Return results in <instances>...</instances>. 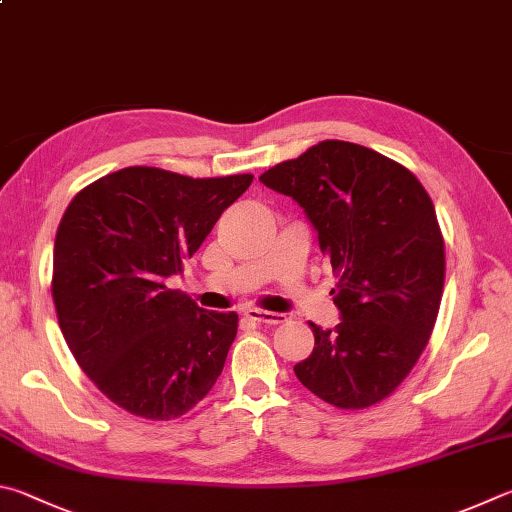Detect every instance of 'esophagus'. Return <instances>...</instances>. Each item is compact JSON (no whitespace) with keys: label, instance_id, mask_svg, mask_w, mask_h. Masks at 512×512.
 <instances>
[{"label":"esophagus","instance_id":"esophagus-1","mask_svg":"<svg viewBox=\"0 0 512 512\" xmlns=\"http://www.w3.org/2000/svg\"><path fill=\"white\" fill-rule=\"evenodd\" d=\"M244 315H246L250 322H257V324H282V322H286V315L284 313H273V311L246 309Z\"/></svg>","mask_w":512,"mask_h":512}]
</instances>
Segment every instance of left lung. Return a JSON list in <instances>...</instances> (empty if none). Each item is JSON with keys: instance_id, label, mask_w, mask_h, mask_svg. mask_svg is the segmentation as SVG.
<instances>
[{"instance_id": "obj_1", "label": "left lung", "mask_w": 512, "mask_h": 512, "mask_svg": "<svg viewBox=\"0 0 512 512\" xmlns=\"http://www.w3.org/2000/svg\"><path fill=\"white\" fill-rule=\"evenodd\" d=\"M259 181L304 210L338 275L340 322H309L315 347L293 367L297 380L340 410L383 401L439 315L445 246L430 194L407 167L347 141L313 145Z\"/></svg>"}]
</instances>
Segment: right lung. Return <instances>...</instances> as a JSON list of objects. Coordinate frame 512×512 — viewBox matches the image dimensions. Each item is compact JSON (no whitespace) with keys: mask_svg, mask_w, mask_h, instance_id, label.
I'll return each instance as SVG.
<instances>
[{"mask_svg":"<svg viewBox=\"0 0 512 512\" xmlns=\"http://www.w3.org/2000/svg\"><path fill=\"white\" fill-rule=\"evenodd\" d=\"M253 174L190 179L125 167L80 190L53 248V302L82 371L129 414L170 421L224 369L237 313L206 311L165 282L183 275Z\"/></svg>","mask_w":512,"mask_h":512,"instance_id":"right-lung-1","label":"right lung"}]
</instances>
